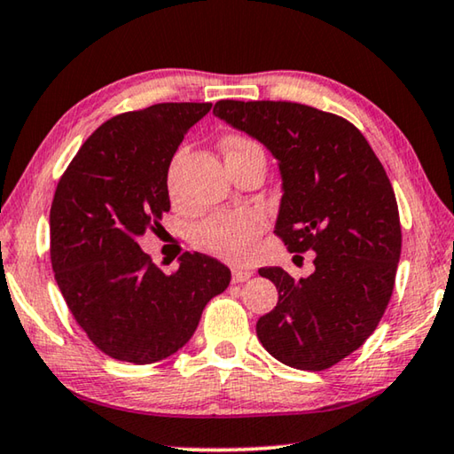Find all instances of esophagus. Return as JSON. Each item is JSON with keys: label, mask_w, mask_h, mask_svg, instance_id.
<instances>
[{"label": "esophagus", "mask_w": 454, "mask_h": 454, "mask_svg": "<svg viewBox=\"0 0 454 454\" xmlns=\"http://www.w3.org/2000/svg\"><path fill=\"white\" fill-rule=\"evenodd\" d=\"M250 277H253V272L250 270H244V269L232 270V283H244V280H248Z\"/></svg>", "instance_id": "34e87169"}]
</instances>
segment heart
<instances>
[{
  "mask_svg": "<svg viewBox=\"0 0 454 454\" xmlns=\"http://www.w3.org/2000/svg\"><path fill=\"white\" fill-rule=\"evenodd\" d=\"M222 149H224L226 153V161L244 160V157L250 155H262V149L258 147L254 141L239 135L224 137V139H222ZM184 153V149L179 151L174 157V163H171L168 176V185L171 193L176 192V169L179 161H182ZM262 226V215L256 212L215 214L196 230V247L210 254L226 258V261L240 262L244 258L253 254L256 239L258 234H261Z\"/></svg>",
  "mask_w": 454,
  "mask_h": 454,
  "instance_id": "1",
  "label": "heart"
}]
</instances>
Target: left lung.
I'll return each mask as SVG.
<instances>
[{
  "label": "left lung",
  "mask_w": 454,
  "mask_h": 454,
  "mask_svg": "<svg viewBox=\"0 0 454 454\" xmlns=\"http://www.w3.org/2000/svg\"><path fill=\"white\" fill-rule=\"evenodd\" d=\"M214 114L261 141L283 177L275 232L315 270L258 275L278 303L256 323L262 348L297 370H327L362 348L390 303L402 250L398 204L384 165L349 121L286 100H218Z\"/></svg>",
  "instance_id": "left-lung-1"
}]
</instances>
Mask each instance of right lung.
<instances>
[{
    "instance_id": "1",
    "label": "right lung",
    "mask_w": 454,
    "mask_h": 454,
    "mask_svg": "<svg viewBox=\"0 0 454 454\" xmlns=\"http://www.w3.org/2000/svg\"><path fill=\"white\" fill-rule=\"evenodd\" d=\"M210 103H160L117 114L78 149L50 207L56 283L89 340L121 362L153 364L182 349L230 269L185 253L179 269L151 262L137 239L169 212L168 171Z\"/></svg>"
}]
</instances>
